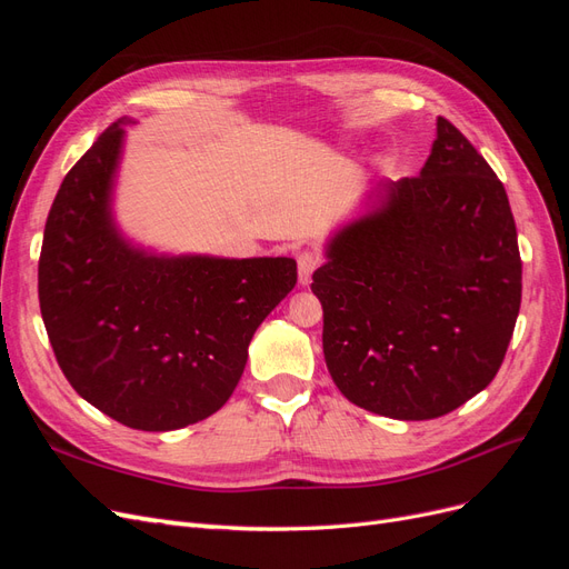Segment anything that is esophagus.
I'll use <instances>...</instances> for the list:
<instances>
[{"label": "esophagus", "mask_w": 569, "mask_h": 569, "mask_svg": "<svg viewBox=\"0 0 569 569\" xmlns=\"http://www.w3.org/2000/svg\"><path fill=\"white\" fill-rule=\"evenodd\" d=\"M297 263H299V282L301 284H308L313 278L316 268L320 266V256L316 251H301L297 256Z\"/></svg>", "instance_id": "esophagus-1"}]
</instances>
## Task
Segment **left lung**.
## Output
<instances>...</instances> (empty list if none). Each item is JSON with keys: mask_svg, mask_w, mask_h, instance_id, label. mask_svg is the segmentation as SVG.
<instances>
[{"mask_svg": "<svg viewBox=\"0 0 569 569\" xmlns=\"http://www.w3.org/2000/svg\"><path fill=\"white\" fill-rule=\"evenodd\" d=\"M313 272L322 353L347 399L432 420L496 377L520 313L522 261L503 182L453 123L420 176L385 180Z\"/></svg>", "mask_w": 569, "mask_h": 569, "instance_id": "left-lung-1", "label": "left lung"}]
</instances>
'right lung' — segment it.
Here are the masks:
<instances>
[{
	"label": "right lung",
	"mask_w": 569,
	"mask_h": 569,
	"mask_svg": "<svg viewBox=\"0 0 569 569\" xmlns=\"http://www.w3.org/2000/svg\"><path fill=\"white\" fill-rule=\"evenodd\" d=\"M120 118L68 170L38 266L47 335L66 380L116 422L168 432L213 416L256 327L297 284L295 258L153 256L113 226Z\"/></svg>",
	"instance_id": "1"
}]
</instances>
